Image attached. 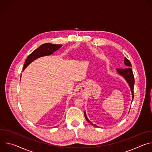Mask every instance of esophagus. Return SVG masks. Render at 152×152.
Listing matches in <instances>:
<instances>
[{"instance_id": "34e87169", "label": "esophagus", "mask_w": 152, "mask_h": 152, "mask_svg": "<svg viewBox=\"0 0 152 152\" xmlns=\"http://www.w3.org/2000/svg\"><path fill=\"white\" fill-rule=\"evenodd\" d=\"M85 91V87L83 85H80L77 89V92L79 94H82Z\"/></svg>"}]
</instances>
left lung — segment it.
I'll use <instances>...</instances> for the list:
<instances>
[{
  "mask_svg": "<svg viewBox=\"0 0 152 152\" xmlns=\"http://www.w3.org/2000/svg\"><path fill=\"white\" fill-rule=\"evenodd\" d=\"M124 64L126 66V68L125 69H117V70L118 72V73L121 75L127 82V83H129L130 87H131V91H132V100L134 99V83H135V80H134V74H133V72L132 70L131 69L132 67V64L129 61V59H127L126 57L124 58ZM84 115L85 117L88 122H89L91 124H92L93 126H94V127H97L96 125L94 124L92 122H91L86 117L85 111L84 113Z\"/></svg>",
  "mask_w": 152,
  "mask_h": 152,
  "instance_id": "left-lung-1",
  "label": "left lung"
}]
</instances>
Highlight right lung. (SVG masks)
<instances>
[{
    "label": "right lung",
    "instance_id": "obj_1",
    "mask_svg": "<svg viewBox=\"0 0 152 152\" xmlns=\"http://www.w3.org/2000/svg\"><path fill=\"white\" fill-rule=\"evenodd\" d=\"M62 46L61 45H53L51 43H45L40 46L38 49L33 51L27 58L23 66V70L29 64L35 59L46 55L52 54L55 51L59 49Z\"/></svg>",
    "mask_w": 152,
    "mask_h": 152
}]
</instances>
